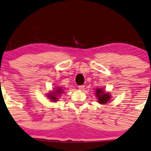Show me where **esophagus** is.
Listing matches in <instances>:
<instances>
[{
  "label": "esophagus",
  "instance_id": "34e87169",
  "mask_svg": "<svg viewBox=\"0 0 151 151\" xmlns=\"http://www.w3.org/2000/svg\"><path fill=\"white\" fill-rule=\"evenodd\" d=\"M78 88H79V90H83V89H84L85 86L83 85H81V86H79V87H78Z\"/></svg>",
  "mask_w": 151,
  "mask_h": 151
}]
</instances>
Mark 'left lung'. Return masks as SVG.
Segmentation results:
<instances>
[{"label":"left lung","instance_id":"obj_1","mask_svg":"<svg viewBox=\"0 0 151 151\" xmlns=\"http://www.w3.org/2000/svg\"><path fill=\"white\" fill-rule=\"evenodd\" d=\"M95 95H96L98 102L102 104H106L110 100V99L111 98L110 93L105 92V91L102 88H96V90H95Z\"/></svg>","mask_w":151,"mask_h":151}]
</instances>
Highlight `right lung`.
Here are the masks:
<instances>
[{
    "mask_svg": "<svg viewBox=\"0 0 151 151\" xmlns=\"http://www.w3.org/2000/svg\"><path fill=\"white\" fill-rule=\"evenodd\" d=\"M63 93V90L60 86L53 88V91H50L49 94H47V98L52 102H56L58 100V97Z\"/></svg>",
    "mask_w": 151,
    "mask_h": 151,
    "instance_id": "right-lung-1",
    "label": "right lung"
}]
</instances>
